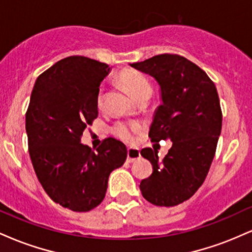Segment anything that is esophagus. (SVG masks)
<instances>
[{"label":"esophagus","instance_id":"obj_1","mask_svg":"<svg viewBox=\"0 0 252 252\" xmlns=\"http://www.w3.org/2000/svg\"><path fill=\"white\" fill-rule=\"evenodd\" d=\"M141 158V153L140 150L136 149V148H128V158H126V160H128V162H134V161L137 160V158Z\"/></svg>","mask_w":252,"mask_h":252}]
</instances>
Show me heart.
Segmentation results:
<instances>
[{
	"instance_id": "heart-1",
	"label": "heart",
	"mask_w": 252,
	"mask_h": 252,
	"mask_svg": "<svg viewBox=\"0 0 252 252\" xmlns=\"http://www.w3.org/2000/svg\"><path fill=\"white\" fill-rule=\"evenodd\" d=\"M118 80L124 86V89L128 91V94L134 99H137L138 97L142 94L150 92L152 94V85H150L149 80L144 74L140 73L136 71L126 70L121 72L118 76ZM103 104V89L100 88L98 91L97 96V105L102 106ZM138 124L131 122H117L112 126L111 132L116 136L117 138L124 141V142H131L134 140L135 132L137 131Z\"/></svg>"
}]
</instances>
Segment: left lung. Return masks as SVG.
Listing matches in <instances>:
<instances>
[{"instance_id": "1", "label": "left lung", "mask_w": 252, "mask_h": 252, "mask_svg": "<svg viewBox=\"0 0 252 252\" xmlns=\"http://www.w3.org/2000/svg\"><path fill=\"white\" fill-rule=\"evenodd\" d=\"M129 65L160 86L161 105L154 112L150 140L172 142L162 160L158 150H141L152 162L153 173L141 181L140 189L153 205L175 206L198 190L215 158L222 121L218 92L206 72L176 54Z\"/></svg>"}]
</instances>
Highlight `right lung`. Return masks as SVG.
I'll list each match as a JSON object with an SVG mask.
<instances>
[{"mask_svg": "<svg viewBox=\"0 0 252 252\" xmlns=\"http://www.w3.org/2000/svg\"><path fill=\"white\" fill-rule=\"evenodd\" d=\"M106 63L86 57L62 59L37 77L26 114L32 163L42 189L57 204L88 212L103 201L110 173L126 162V147L105 138L97 153L80 143L98 116L97 96Z\"/></svg>", "mask_w": 252, "mask_h": 252, "instance_id": "add662e5", "label": "right lung"}]
</instances>
